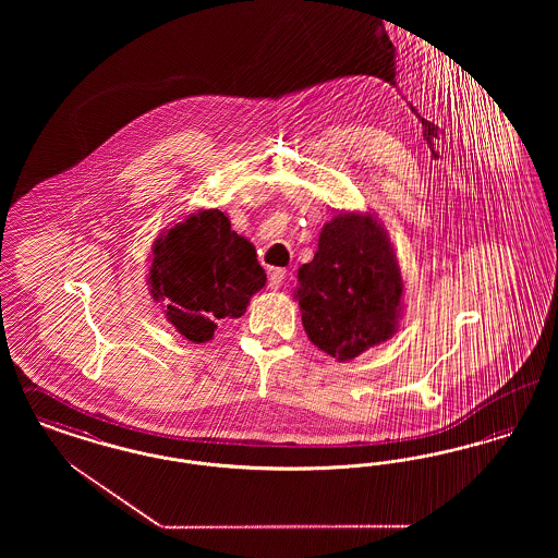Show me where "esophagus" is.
Wrapping results in <instances>:
<instances>
[{"mask_svg":"<svg viewBox=\"0 0 558 558\" xmlns=\"http://www.w3.org/2000/svg\"><path fill=\"white\" fill-rule=\"evenodd\" d=\"M284 278H287V269H280V267L271 269V271H269V289H271V291L282 289Z\"/></svg>","mask_w":558,"mask_h":558,"instance_id":"1","label":"esophagus"}]
</instances>
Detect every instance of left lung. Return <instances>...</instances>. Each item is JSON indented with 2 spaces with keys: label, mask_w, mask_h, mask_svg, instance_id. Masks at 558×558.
<instances>
[{
  "label": "left lung",
  "mask_w": 558,
  "mask_h": 558,
  "mask_svg": "<svg viewBox=\"0 0 558 558\" xmlns=\"http://www.w3.org/2000/svg\"><path fill=\"white\" fill-rule=\"evenodd\" d=\"M296 280L303 328L335 360H353L396 335L403 280L387 230L371 213L335 215Z\"/></svg>",
  "instance_id": "obj_1"
}]
</instances>
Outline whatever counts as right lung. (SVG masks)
<instances>
[{"label": "right lung", "instance_id": "1", "mask_svg": "<svg viewBox=\"0 0 558 558\" xmlns=\"http://www.w3.org/2000/svg\"><path fill=\"white\" fill-rule=\"evenodd\" d=\"M266 280L255 246L219 209L190 213L153 244L150 294L192 343L211 341L219 322L240 318Z\"/></svg>", "mask_w": 558, "mask_h": 558}]
</instances>
